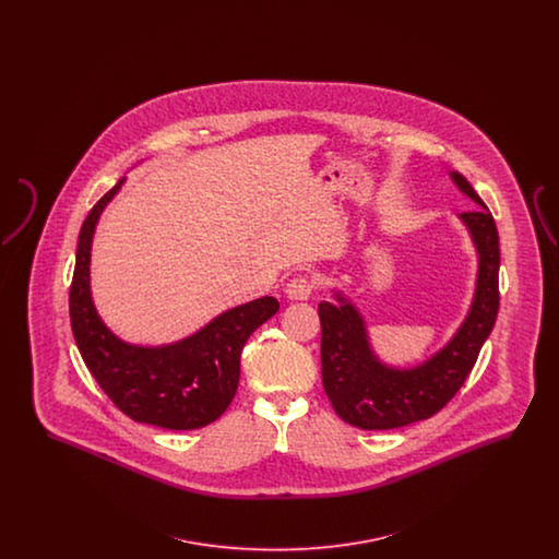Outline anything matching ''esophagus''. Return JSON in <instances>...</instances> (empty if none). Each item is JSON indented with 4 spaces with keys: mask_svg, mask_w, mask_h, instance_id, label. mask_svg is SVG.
Returning <instances> with one entry per match:
<instances>
[{
    "mask_svg": "<svg viewBox=\"0 0 559 559\" xmlns=\"http://www.w3.org/2000/svg\"><path fill=\"white\" fill-rule=\"evenodd\" d=\"M317 289V283L312 281V278H308V276H295L293 281H289V285H287V295L292 297V299H308L312 293Z\"/></svg>",
    "mask_w": 559,
    "mask_h": 559,
    "instance_id": "esophagus-1",
    "label": "esophagus"
}]
</instances>
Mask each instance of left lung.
I'll use <instances>...</instances> for the list:
<instances>
[{"mask_svg":"<svg viewBox=\"0 0 559 559\" xmlns=\"http://www.w3.org/2000/svg\"><path fill=\"white\" fill-rule=\"evenodd\" d=\"M452 180L479 205V210L461 213L478 247L479 270L472 312L449 346L415 369H388L374 358L365 322L352 304L344 297H337V304H319L322 385L335 413L349 426L394 429L433 417L461 390L495 326L499 230L472 185L461 174H452Z\"/></svg>","mask_w":559,"mask_h":559,"instance_id":"obj_1","label":"left lung"}]
</instances>
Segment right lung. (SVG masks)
<instances>
[{
  "instance_id": "add662e5",
  "label": "right lung",
  "mask_w": 559,
  "mask_h": 559,
  "mask_svg": "<svg viewBox=\"0 0 559 559\" xmlns=\"http://www.w3.org/2000/svg\"><path fill=\"white\" fill-rule=\"evenodd\" d=\"M123 178L90 210L78 240L69 314L85 367L110 402L133 421L197 429L215 421L239 388L240 352L249 335L276 314L278 301L260 297L224 312L180 344L138 347L117 340L90 297V245L96 222Z\"/></svg>"
}]
</instances>
